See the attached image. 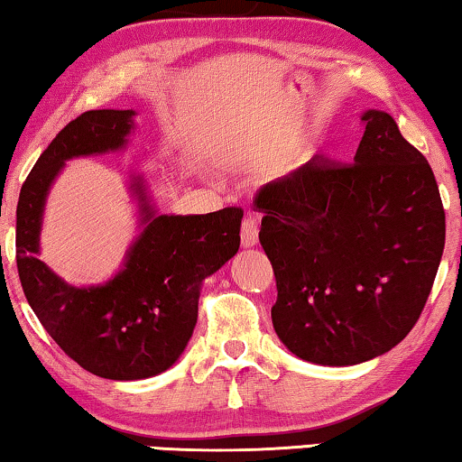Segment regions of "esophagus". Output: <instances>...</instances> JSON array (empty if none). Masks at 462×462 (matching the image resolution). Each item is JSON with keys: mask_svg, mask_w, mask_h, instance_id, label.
Segmentation results:
<instances>
[{"mask_svg": "<svg viewBox=\"0 0 462 462\" xmlns=\"http://www.w3.org/2000/svg\"><path fill=\"white\" fill-rule=\"evenodd\" d=\"M239 237H242V248H254L258 244V223L254 217H248L244 220Z\"/></svg>", "mask_w": 462, "mask_h": 462, "instance_id": "esophagus-1", "label": "esophagus"}]
</instances>
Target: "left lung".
<instances>
[{"label":"left lung","mask_w":462,"mask_h":462,"mask_svg":"<svg viewBox=\"0 0 462 462\" xmlns=\"http://www.w3.org/2000/svg\"><path fill=\"white\" fill-rule=\"evenodd\" d=\"M362 119L351 166L315 155L252 201L264 214L277 337L319 365H356L402 343L444 254L446 214L425 155L389 113Z\"/></svg>","instance_id":"left-lung-1"}]
</instances>
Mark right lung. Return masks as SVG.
Here are the masks:
<instances>
[{"instance_id": "right-lung-1", "label": "right lung", "mask_w": 462, "mask_h": 462, "mask_svg": "<svg viewBox=\"0 0 462 462\" xmlns=\"http://www.w3.org/2000/svg\"><path fill=\"white\" fill-rule=\"evenodd\" d=\"M134 117V109H97L67 124L31 170L16 208V264L31 309L69 357L109 381H141L179 362L198 324L201 286L237 254L244 218L242 208L160 214L143 174L128 172L138 231L116 273L75 286L40 261L46 201L67 162L124 151Z\"/></svg>"}]
</instances>
